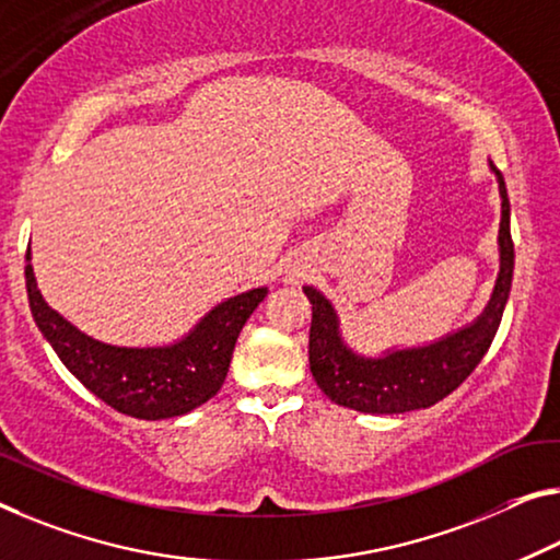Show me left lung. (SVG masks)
<instances>
[{
    "instance_id": "8db88e82",
    "label": "left lung",
    "mask_w": 560,
    "mask_h": 560,
    "mask_svg": "<svg viewBox=\"0 0 560 560\" xmlns=\"http://www.w3.org/2000/svg\"><path fill=\"white\" fill-rule=\"evenodd\" d=\"M501 192V230H498V272L493 295L476 320L430 346L388 350L381 358L358 355L340 335V320L330 300L315 288H303L313 305L310 323V370L315 383L332 402L360 412H408L435 406L451 395L476 370L493 342L509 303L513 280V240H511V202L505 192L501 170L490 162Z\"/></svg>"
}]
</instances>
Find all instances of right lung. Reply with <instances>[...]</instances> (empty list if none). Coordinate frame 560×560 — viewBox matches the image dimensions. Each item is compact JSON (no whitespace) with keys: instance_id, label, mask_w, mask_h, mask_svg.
Wrapping results in <instances>:
<instances>
[{"instance_id":"add662e5","label":"right lung","mask_w":560,"mask_h":560,"mask_svg":"<svg viewBox=\"0 0 560 560\" xmlns=\"http://www.w3.org/2000/svg\"><path fill=\"white\" fill-rule=\"evenodd\" d=\"M30 260L27 250L24 278L32 317L42 335L84 388L117 412L140 420L185 416L218 395L240 330L268 295V288H255L228 298L172 346L119 348L90 338L51 310L42 298Z\"/></svg>"}]
</instances>
